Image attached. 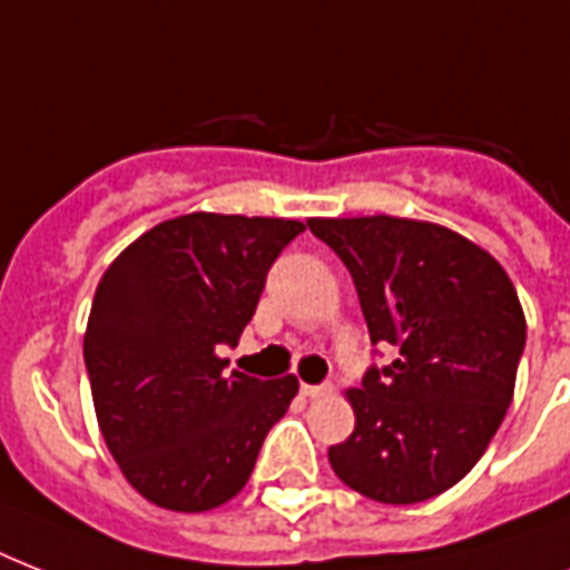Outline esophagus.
Here are the masks:
<instances>
[{"instance_id": "1", "label": "esophagus", "mask_w": 570, "mask_h": 570, "mask_svg": "<svg viewBox=\"0 0 570 570\" xmlns=\"http://www.w3.org/2000/svg\"><path fill=\"white\" fill-rule=\"evenodd\" d=\"M302 393L307 399H322L331 393V384H302Z\"/></svg>"}]
</instances>
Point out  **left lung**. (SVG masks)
<instances>
[{
    "instance_id": "left-lung-1",
    "label": "left lung",
    "mask_w": 570,
    "mask_h": 570,
    "mask_svg": "<svg viewBox=\"0 0 570 570\" xmlns=\"http://www.w3.org/2000/svg\"><path fill=\"white\" fill-rule=\"evenodd\" d=\"M355 281L370 340L396 361L346 390L355 432L331 446L352 491L423 503L468 476L512 405L527 320L505 268L432 222L311 218Z\"/></svg>"
}]
</instances>
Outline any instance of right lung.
Returning a JSON list of instances; mask_svg holds the SVG:
<instances>
[{"instance_id":"1","label":"right lung","mask_w":570,"mask_h":570,"mask_svg":"<svg viewBox=\"0 0 570 570\" xmlns=\"http://www.w3.org/2000/svg\"><path fill=\"white\" fill-rule=\"evenodd\" d=\"M295 218L189 213L138 236L94 293L85 366L102 441L150 503L209 512L239 494L298 379L224 373Z\"/></svg>"}]
</instances>
